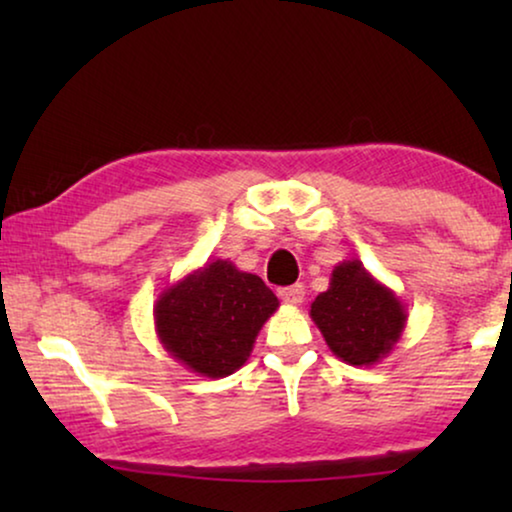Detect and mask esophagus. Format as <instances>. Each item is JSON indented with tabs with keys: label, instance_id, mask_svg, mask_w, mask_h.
Returning a JSON list of instances; mask_svg holds the SVG:
<instances>
[{
	"label": "esophagus",
	"instance_id": "1",
	"mask_svg": "<svg viewBox=\"0 0 512 512\" xmlns=\"http://www.w3.org/2000/svg\"><path fill=\"white\" fill-rule=\"evenodd\" d=\"M279 298H282L286 305H300L305 300V286L293 284L286 286V289H279Z\"/></svg>",
	"mask_w": 512,
	"mask_h": 512
}]
</instances>
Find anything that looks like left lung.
Instances as JSON below:
<instances>
[{
  "mask_svg": "<svg viewBox=\"0 0 512 512\" xmlns=\"http://www.w3.org/2000/svg\"><path fill=\"white\" fill-rule=\"evenodd\" d=\"M310 317L328 349L359 368L375 366L391 354L405 331L408 312L389 286L352 258L335 265L328 289L312 300Z\"/></svg>",
  "mask_w": 512,
  "mask_h": 512,
  "instance_id": "1",
  "label": "left lung"
}]
</instances>
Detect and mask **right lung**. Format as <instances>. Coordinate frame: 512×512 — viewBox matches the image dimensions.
<instances>
[{
	"mask_svg": "<svg viewBox=\"0 0 512 512\" xmlns=\"http://www.w3.org/2000/svg\"><path fill=\"white\" fill-rule=\"evenodd\" d=\"M279 300L258 275L212 258L160 293L153 326L172 359L209 380L233 375Z\"/></svg>",
	"mask_w": 512,
	"mask_h": 512,
	"instance_id": "obj_1",
	"label": "right lung"
}]
</instances>
